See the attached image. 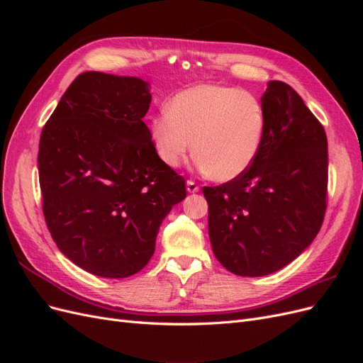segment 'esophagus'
I'll use <instances>...</instances> for the list:
<instances>
[{
    "label": "esophagus",
    "mask_w": 363,
    "mask_h": 363,
    "mask_svg": "<svg viewBox=\"0 0 363 363\" xmlns=\"http://www.w3.org/2000/svg\"><path fill=\"white\" fill-rule=\"evenodd\" d=\"M186 189H188L189 194H195V192L200 191V186L192 180H188V183H186Z\"/></svg>",
    "instance_id": "obj_1"
}]
</instances>
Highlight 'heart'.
<instances>
[{
	"instance_id": "b5f03b06",
	"label": "heart",
	"mask_w": 363,
	"mask_h": 363,
	"mask_svg": "<svg viewBox=\"0 0 363 363\" xmlns=\"http://www.w3.org/2000/svg\"><path fill=\"white\" fill-rule=\"evenodd\" d=\"M267 130L260 98L236 86L199 84L174 95L151 121V140L159 159L179 168L195 150V163L227 182L256 160Z\"/></svg>"
}]
</instances>
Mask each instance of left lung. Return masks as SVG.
<instances>
[{
    "label": "left lung",
    "mask_w": 363,
    "mask_h": 363,
    "mask_svg": "<svg viewBox=\"0 0 363 363\" xmlns=\"http://www.w3.org/2000/svg\"><path fill=\"white\" fill-rule=\"evenodd\" d=\"M267 130L256 160L238 179L204 186L216 259L236 276L286 267L312 244L327 208L328 152L323 124L286 83L262 96Z\"/></svg>",
    "instance_id": "left-lung-1"
}]
</instances>
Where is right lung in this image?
Returning a JSON list of instances; mask_svg holds the SVG:
<instances>
[{
	"label": "right lung",
	"mask_w": 363,
	"mask_h": 363,
	"mask_svg": "<svg viewBox=\"0 0 363 363\" xmlns=\"http://www.w3.org/2000/svg\"><path fill=\"white\" fill-rule=\"evenodd\" d=\"M151 94L136 77L87 71L69 84L39 142L42 211L77 267L124 279L155 255L159 227L186 199L144 123Z\"/></svg>",
	"instance_id": "obj_1"
}]
</instances>
